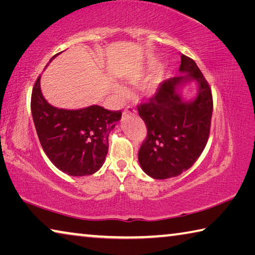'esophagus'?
<instances>
[{"label": "esophagus", "instance_id": "1", "mask_svg": "<svg viewBox=\"0 0 255 255\" xmlns=\"http://www.w3.org/2000/svg\"><path fill=\"white\" fill-rule=\"evenodd\" d=\"M133 114H136V110L133 109L132 107H130V106H128L126 109H125V111H124V117L125 116H127V115H133Z\"/></svg>", "mask_w": 255, "mask_h": 255}]
</instances>
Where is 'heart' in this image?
<instances>
[{"instance_id":"heart-1","label":"heart","mask_w":255,"mask_h":255,"mask_svg":"<svg viewBox=\"0 0 255 255\" xmlns=\"http://www.w3.org/2000/svg\"><path fill=\"white\" fill-rule=\"evenodd\" d=\"M139 81H140V76H135V77H132V79H130V81H129V82H130L131 84L136 85V84L139 83ZM159 84H161V80H159L158 77H156V79L150 81L149 83L145 84L143 86V89H141V91H143V94L146 98H152L154 94L157 92V90L159 88ZM115 90H116V92L119 94V96H124V94L126 93V90H125L124 86L119 85V84L115 85Z\"/></svg>"}]
</instances>
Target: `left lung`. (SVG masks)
Instances as JSON below:
<instances>
[{
    "mask_svg": "<svg viewBox=\"0 0 255 255\" xmlns=\"http://www.w3.org/2000/svg\"><path fill=\"white\" fill-rule=\"evenodd\" d=\"M182 75L164 81L148 102L138 106V114L147 127V137L138 152L140 167L150 178L164 180L190 169L208 141L213 96L208 82L196 62L181 56ZM197 83V96L182 97L183 86Z\"/></svg>",
    "mask_w": 255,
    "mask_h": 255,
    "instance_id": "obj_1",
    "label": "left lung"
}]
</instances>
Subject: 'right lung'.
Returning <instances> with one entry per match:
<instances>
[{
	"label": "right lung",
	"instance_id": "add662e5",
	"mask_svg": "<svg viewBox=\"0 0 255 255\" xmlns=\"http://www.w3.org/2000/svg\"><path fill=\"white\" fill-rule=\"evenodd\" d=\"M31 114L47 157L72 176L91 175L100 170L109 148L108 137L122 119L120 111L97 105L77 110L51 106L41 93L40 76L32 89Z\"/></svg>",
	"mask_w": 255,
	"mask_h": 255
}]
</instances>
